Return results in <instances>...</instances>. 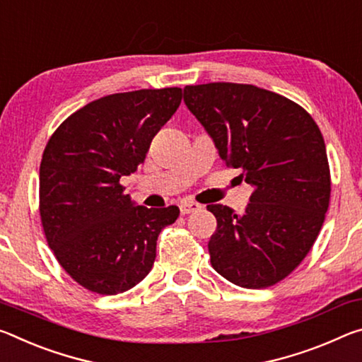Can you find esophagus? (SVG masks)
<instances>
[{
    "label": "esophagus",
    "instance_id": "esophagus-1",
    "mask_svg": "<svg viewBox=\"0 0 362 362\" xmlns=\"http://www.w3.org/2000/svg\"><path fill=\"white\" fill-rule=\"evenodd\" d=\"M180 210H181V215H189V213L202 210V205L194 202V200H182L180 204Z\"/></svg>",
    "mask_w": 362,
    "mask_h": 362
}]
</instances>
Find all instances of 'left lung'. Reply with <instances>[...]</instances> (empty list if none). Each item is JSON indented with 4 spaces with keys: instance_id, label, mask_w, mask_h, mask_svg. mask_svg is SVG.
<instances>
[{
    "instance_id": "1",
    "label": "left lung",
    "mask_w": 362,
    "mask_h": 362,
    "mask_svg": "<svg viewBox=\"0 0 362 362\" xmlns=\"http://www.w3.org/2000/svg\"><path fill=\"white\" fill-rule=\"evenodd\" d=\"M185 103L228 167L253 187L244 213L221 204L209 242L213 269L244 288L287 277L311 250L330 200L324 138L293 100L253 85L206 83L185 88Z\"/></svg>"
}]
</instances>
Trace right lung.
I'll list each match as a JSON object with an SVG mask.
<instances>
[{"label": "right lung", "instance_id": "1", "mask_svg": "<svg viewBox=\"0 0 362 362\" xmlns=\"http://www.w3.org/2000/svg\"><path fill=\"white\" fill-rule=\"evenodd\" d=\"M182 99L181 88L109 94L74 112L45 147L40 215L65 272L91 292L133 288L156 262L157 237L180 216L175 205H136L120 177L138 170Z\"/></svg>", "mask_w": 362, "mask_h": 362}]
</instances>
